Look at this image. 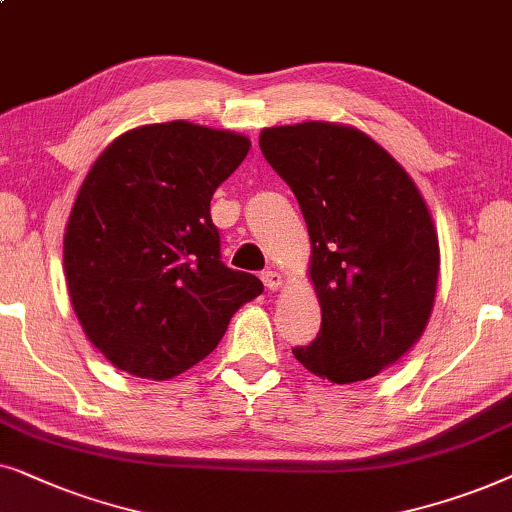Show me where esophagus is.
<instances>
[{
    "label": "esophagus",
    "mask_w": 512,
    "mask_h": 512,
    "mask_svg": "<svg viewBox=\"0 0 512 512\" xmlns=\"http://www.w3.org/2000/svg\"><path fill=\"white\" fill-rule=\"evenodd\" d=\"M262 281H264V285H267L269 290H278L283 285V276L278 274V271H264Z\"/></svg>",
    "instance_id": "1"
}]
</instances>
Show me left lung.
Returning <instances> with one entry per match:
<instances>
[{"instance_id": "1", "label": "left lung", "mask_w": 512, "mask_h": 512, "mask_svg": "<svg viewBox=\"0 0 512 512\" xmlns=\"http://www.w3.org/2000/svg\"><path fill=\"white\" fill-rule=\"evenodd\" d=\"M260 149L297 196L311 238L320 332L292 353L332 384L377 377L419 342L433 311L440 245L424 196L353 126L264 128Z\"/></svg>"}]
</instances>
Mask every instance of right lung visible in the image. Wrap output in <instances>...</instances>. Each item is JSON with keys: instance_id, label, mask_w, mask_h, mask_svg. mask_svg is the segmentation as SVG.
I'll return each instance as SVG.
<instances>
[{"instance_id": "add662e5", "label": "right lung", "mask_w": 512, "mask_h": 512, "mask_svg": "<svg viewBox=\"0 0 512 512\" xmlns=\"http://www.w3.org/2000/svg\"><path fill=\"white\" fill-rule=\"evenodd\" d=\"M248 152L241 133L180 119L126 131L88 170L65 229V281L88 342L121 372H187L264 292L224 267L210 220L215 189Z\"/></svg>"}]
</instances>
